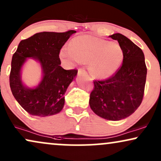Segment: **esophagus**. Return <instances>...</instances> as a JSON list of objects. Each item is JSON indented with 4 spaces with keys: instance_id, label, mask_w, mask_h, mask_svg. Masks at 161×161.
Wrapping results in <instances>:
<instances>
[{
    "instance_id": "obj_1",
    "label": "esophagus",
    "mask_w": 161,
    "mask_h": 161,
    "mask_svg": "<svg viewBox=\"0 0 161 161\" xmlns=\"http://www.w3.org/2000/svg\"><path fill=\"white\" fill-rule=\"evenodd\" d=\"M78 74L79 75H87L86 71H85L84 69H81V68L78 70Z\"/></svg>"
}]
</instances>
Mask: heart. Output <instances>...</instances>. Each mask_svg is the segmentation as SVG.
<instances>
[{
    "mask_svg": "<svg viewBox=\"0 0 161 161\" xmlns=\"http://www.w3.org/2000/svg\"><path fill=\"white\" fill-rule=\"evenodd\" d=\"M59 57L69 65L87 62V69L93 77L107 79L120 68L124 59L123 48L117 42H109L91 36L73 38L69 47L61 49Z\"/></svg>",
    "mask_w": 161,
    "mask_h": 161,
    "instance_id": "heart-1",
    "label": "heart"
}]
</instances>
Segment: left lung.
Wrapping results in <instances>:
<instances>
[{"label": "left lung", "instance_id": "obj_1", "mask_svg": "<svg viewBox=\"0 0 161 161\" xmlns=\"http://www.w3.org/2000/svg\"><path fill=\"white\" fill-rule=\"evenodd\" d=\"M109 37L117 40L123 48V64L109 79L94 81L89 104L99 117L118 121L131 115L141 104L147 68L143 52L139 47L120 33Z\"/></svg>", "mask_w": 161, "mask_h": 161}]
</instances>
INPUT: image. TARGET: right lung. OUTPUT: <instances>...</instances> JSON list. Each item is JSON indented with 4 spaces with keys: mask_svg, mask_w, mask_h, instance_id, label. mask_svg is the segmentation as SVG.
Segmentation results:
<instances>
[{
    "mask_svg": "<svg viewBox=\"0 0 161 161\" xmlns=\"http://www.w3.org/2000/svg\"><path fill=\"white\" fill-rule=\"evenodd\" d=\"M75 30L64 32H38L21 41L13 54L9 75L12 93L20 105L30 114L47 117L63 109L64 93L77 70H64L60 66V50ZM27 58L40 64L42 77L36 87L26 86L21 79L22 68Z\"/></svg>",
    "mask_w": 161,
    "mask_h": 161,
    "instance_id": "right-lung-1",
    "label": "right lung"
}]
</instances>
